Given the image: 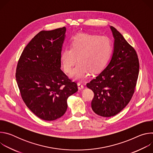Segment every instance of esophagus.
Instances as JSON below:
<instances>
[{"instance_id":"34e87169","label":"esophagus","mask_w":153,"mask_h":153,"mask_svg":"<svg viewBox=\"0 0 153 153\" xmlns=\"http://www.w3.org/2000/svg\"><path fill=\"white\" fill-rule=\"evenodd\" d=\"M77 86H78V89L79 90H82L84 88L83 85L82 83H77Z\"/></svg>"}]
</instances>
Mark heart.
Here are the masks:
<instances>
[{
    "label": "heart",
    "mask_w": 153,
    "mask_h": 153,
    "mask_svg": "<svg viewBox=\"0 0 153 153\" xmlns=\"http://www.w3.org/2000/svg\"><path fill=\"white\" fill-rule=\"evenodd\" d=\"M111 41L106 36L80 34L72 40L71 47L65 48L60 55L61 66L66 73H70L77 61L79 62L70 74L74 80L82 81L89 72L101 71L110 57Z\"/></svg>",
    "instance_id": "heart-1"
}]
</instances>
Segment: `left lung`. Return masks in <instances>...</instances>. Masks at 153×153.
Segmentation results:
<instances>
[{"label":"left lung","instance_id":"8db88e82","mask_svg":"<svg viewBox=\"0 0 153 153\" xmlns=\"http://www.w3.org/2000/svg\"><path fill=\"white\" fill-rule=\"evenodd\" d=\"M114 51L108 66L86 83L94 96L91 108L99 116L109 117L120 113L128 104L135 91L139 62L134 48L113 27Z\"/></svg>","mask_w":153,"mask_h":153}]
</instances>
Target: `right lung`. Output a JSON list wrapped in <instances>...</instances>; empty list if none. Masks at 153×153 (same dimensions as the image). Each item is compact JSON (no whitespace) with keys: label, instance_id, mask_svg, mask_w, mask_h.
<instances>
[{"label":"right lung","instance_id":"obj_1","mask_svg":"<svg viewBox=\"0 0 153 153\" xmlns=\"http://www.w3.org/2000/svg\"><path fill=\"white\" fill-rule=\"evenodd\" d=\"M66 28L41 31L25 47L19 59L16 79L24 102L40 119L51 121L67 110V99L77 85L60 69Z\"/></svg>","mask_w":153,"mask_h":153}]
</instances>
